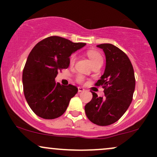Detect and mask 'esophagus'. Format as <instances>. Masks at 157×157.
I'll use <instances>...</instances> for the list:
<instances>
[{
    "label": "esophagus",
    "instance_id": "esophagus-1",
    "mask_svg": "<svg viewBox=\"0 0 157 157\" xmlns=\"http://www.w3.org/2000/svg\"><path fill=\"white\" fill-rule=\"evenodd\" d=\"M84 89L82 87H78V92H82V91H84Z\"/></svg>",
    "mask_w": 157,
    "mask_h": 157
}]
</instances>
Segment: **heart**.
Here are the masks:
<instances>
[{
  "mask_svg": "<svg viewBox=\"0 0 157 157\" xmlns=\"http://www.w3.org/2000/svg\"><path fill=\"white\" fill-rule=\"evenodd\" d=\"M87 55L88 57H89V59L91 60V63H92L93 66H97V65H101L103 63V58H102V55H100L99 52L96 51H93V50H90V51L87 52ZM77 60V55L75 54H73L71 56L69 60V63L71 66H73L74 64L75 63ZM84 80V77L82 75H79L77 76V80L78 82H82Z\"/></svg>",
  "mask_w": 157,
  "mask_h": 157,
  "instance_id": "1",
  "label": "heart"
}]
</instances>
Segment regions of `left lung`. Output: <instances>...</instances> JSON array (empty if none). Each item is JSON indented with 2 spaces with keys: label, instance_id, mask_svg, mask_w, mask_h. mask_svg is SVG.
Returning a JSON list of instances; mask_svg holds the SVG:
<instances>
[{
  "label": "left lung",
  "instance_id": "8db88e82",
  "mask_svg": "<svg viewBox=\"0 0 157 157\" xmlns=\"http://www.w3.org/2000/svg\"><path fill=\"white\" fill-rule=\"evenodd\" d=\"M97 46L103 50L106 65L95 86H102L105 97L92 92L93 97L85 106V112L93 123L106 126L120 120L128 109L135 89L134 71L128 57L121 49L110 44Z\"/></svg>",
  "mask_w": 157,
  "mask_h": 157
}]
</instances>
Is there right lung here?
<instances>
[{"label":"right lung","mask_w":157,"mask_h":157,"mask_svg":"<svg viewBox=\"0 0 157 157\" xmlns=\"http://www.w3.org/2000/svg\"><path fill=\"white\" fill-rule=\"evenodd\" d=\"M86 46L58 36L40 41L28 56L23 71V92L27 103L36 115L46 120L60 117L70 100L77 93L76 86L56 82L59 71L69 66L73 52Z\"/></svg>","instance_id":"1"}]
</instances>
